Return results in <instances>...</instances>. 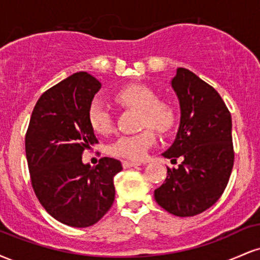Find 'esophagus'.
Returning a JSON list of instances; mask_svg holds the SVG:
<instances>
[{
	"label": "esophagus",
	"mask_w": 260,
	"mask_h": 260,
	"mask_svg": "<svg viewBox=\"0 0 260 260\" xmlns=\"http://www.w3.org/2000/svg\"><path fill=\"white\" fill-rule=\"evenodd\" d=\"M139 165H140L139 162H132V161H122V166H123L124 169L136 168V166H139Z\"/></svg>",
	"instance_id": "1"
}]
</instances>
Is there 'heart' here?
<instances>
[{"label":"heart","mask_w":260,"mask_h":260,"mask_svg":"<svg viewBox=\"0 0 260 260\" xmlns=\"http://www.w3.org/2000/svg\"><path fill=\"white\" fill-rule=\"evenodd\" d=\"M113 99L121 105L139 110L140 127L136 134H124L112 144V153L128 160H142L156 143L155 131L168 134L178 122V110L174 103L160 100L156 91L144 84H127L113 92ZM88 121L96 133H110L113 128L112 112L100 98L91 100L88 107Z\"/></svg>","instance_id":"obj_1"}]
</instances>
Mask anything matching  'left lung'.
I'll list each match as a JSON object with an SVG mask.
<instances>
[{
    "mask_svg": "<svg viewBox=\"0 0 260 260\" xmlns=\"http://www.w3.org/2000/svg\"><path fill=\"white\" fill-rule=\"evenodd\" d=\"M171 84L180 100L181 124L162 155L182 162L168 168L154 196L170 214L194 216L215 204L229 183L235 161L231 113L219 92L189 70L178 68Z\"/></svg>",
    "mask_w": 260,
    "mask_h": 260,
    "instance_id": "obj_1",
    "label": "left lung"
}]
</instances>
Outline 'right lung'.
Here are the masks:
<instances>
[{"label":"right lung","instance_id":"add662e5","mask_svg":"<svg viewBox=\"0 0 260 260\" xmlns=\"http://www.w3.org/2000/svg\"><path fill=\"white\" fill-rule=\"evenodd\" d=\"M101 83L86 72L74 73L39 98L25 133L31 187L45 210L57 221L88 228L115 201L113 177L118 160L101 157L96 166L82 162L84 150L98 144L88 107Z\"/></svg>","mask_w":260,"mask_h":260}]
</instances>
